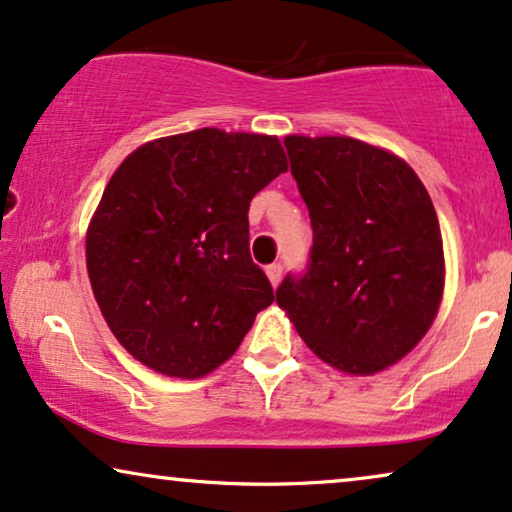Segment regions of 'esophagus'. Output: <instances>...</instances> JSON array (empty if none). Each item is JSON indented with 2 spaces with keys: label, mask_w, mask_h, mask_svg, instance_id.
<instances>
[{
  "label": "esophagus",
  "mask_w": 512,
  "mask_h": 512,
  "mask_svg": "<svg viewBox=\"0 0 512 512\" xmlns=\"http://www.w3.org/2000/svg\"><path fill=\"white\" fill-rule=\"evenodd\" d=\"M267 276H269V281H271V286H278V283H281V276H283V267L278 262H274V264H269L267 267Z\"/></svg>",
  "instance_id": "1"
}]
</instances>
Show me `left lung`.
I'll list each match as a JSON object with an SVG mask.
<instances>
[{
    "label": "left lung",
    "instance_id": "1",
    "mask_svg": "<svg viewBox=\"0 0 512 512\" xmlns=\"http://www.w3.org/2000/svg\"><path fill=\"white\" fill-rule=\"evenodd\" d=\"M314 245L307 271L276 290L300 338L338 371L397 364L435 321L444 248L423 181L404 160L352 137H286Z\"/></svg>",
    "mask_w": 512,
    "mask_h": 512
}]
</instances>
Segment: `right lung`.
<instances>
[{"instance_id": "1", "label": "right lung", "mask_w": 512, "mask_h": 512, "mask_svg": "<svg viewBox=\"0 0 512 512\" xmlns=\"http://www.w3.org/2000/svg\"><path fill=\"white\" fill-rule=\"evenodd\" d=\"M288 170L281 141L203 127L139 146L87 229V271L122 347L170 378L224 364L274 288L250 257V200Z\"/></svg>"}]
</instances>
